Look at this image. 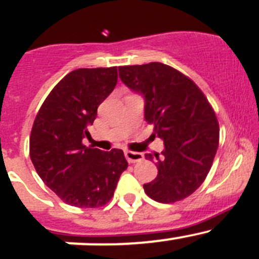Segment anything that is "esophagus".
<instances>
[{
  "label": "esophagus",
  "mask_w": 259,
  "mask_h": 259,
  "mask_svg": "<svg viewBox=\"0 0 259 259\" xmlns=\"http://www.w3.org/2000/svg\"><path fill=\"white\" fill-rule=\"evenodd\" d=\"M125 158L129 163H137V161L143 160V154L138 151H125Z\"/></svg>",
  "instance_id": "obj_1"
}]
</instances>
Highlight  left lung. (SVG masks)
<instances>
[{
    "mask_svg": "<svg viewBox=\"0 0 259 259\" xmlns=\"http://www.w3.org/2000/svg\"><path fill=\"white\" fill-rule=\"evenodd\" d=\"M125 86L144 99V117L154 137L164 142L154 160L158 176L143 185L159 203L189 197L204 182L219 143V125L213 109L192 80L161 62L119 67Z\"/></svg>",
    "mask_w": 259,
    "mask_h": 259,
    "instance_id": "left-lung-1",
    "label": "left lung"
}]
</instances>
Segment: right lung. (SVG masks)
<instances>
[{
  "instance_id": "1",
  "label": "right lung",
  "mask_w": 259,
  "mask_h": 259,
  "mask_svg": "<svg viewBox=\"0 0 259 259\" xmlns=\"http://www.w3.org/2000/svg\"><path fill=\"white\" fill-rule=\"evenodd\" d=\"M116 67L77 69L67 74L44 101L30 137V156L46 185L65 203L79 208L105 205L127 168L120 149L88 148L98 108L115 89Z\"/></svg>"
}]
</instances>
